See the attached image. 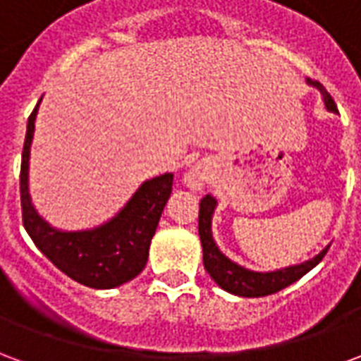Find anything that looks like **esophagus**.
I'll list each match as a JSON object with an SVG mask.
<instances>
[{
	"label": "esophagus",
	"instance_id": "esophagus-1",
	"mask_svg": "<svg viewBox=\"0 0 361 361\" xmlns=\"http://www.w3.org/2000/svg\"><path fill=\"white\" fill-rule=\"evenodd\" d=\"M204 180H207V176H204V172L197 166V168H191L188 172V176H185V181H188V185L191 189H201L203 188Z\"/></svg>",
	"mask_w": 361,
	"mask_h": 361
}]
</instances>
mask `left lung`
<instances>
[{
	"mask_svg": "<svg viewBox=\"0 0 361 361\" xmlns=\"http://www.w3.org/2000/svg\"><path fill=\"white\" fill-rule=\"evenodd\" d=\"M313 87H317L323 94L326 110L336 111V104H334L333 96L329 94L325 87L321 82H311ZM216 201L212 195H204L199 204V238L203 243V265L204 271L211 274V279L224 288L226 292H232L235 295H243V298H261V295H269L279 292L282 288L290 286L292 282L302 279L305 272H310L313 267L317 265L321 259L325 257L326 250L319 253L317 257L305 261L302 265L288 267L282 271L274 272H253L243 269V267L235 265L230 259L224 257L216 247V243L212 240L211 234V219L214 212Z\"/></svg>",
	"mask_w": 361,
	"mask_h": 361,
	"instance_id": "obj_1",
	"label": "left lung"
}]
</instances>
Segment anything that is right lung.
Returning <instances> with one entry per match:
<instances>
[{"mask_svg":"<svg viewBox=\"0 0 361 361\" xmlns=\"http://www.w3.org/2000/svg\"><path fill=\"white\" fill-rule=\"evenodd\" d=\"M38 104L30 114L20 160L23 224L38 250L59 271L96 290L116 288L133 280L147 265L149 245L172 193L173 176L145 181L126 209L108 224L89 232H59L36 214L28 197V154L35 133Z\"/></svg>","mask_w":361,"mask_h":361,"instance_id":"obj_1","label":"right lung"}]
</instances>
